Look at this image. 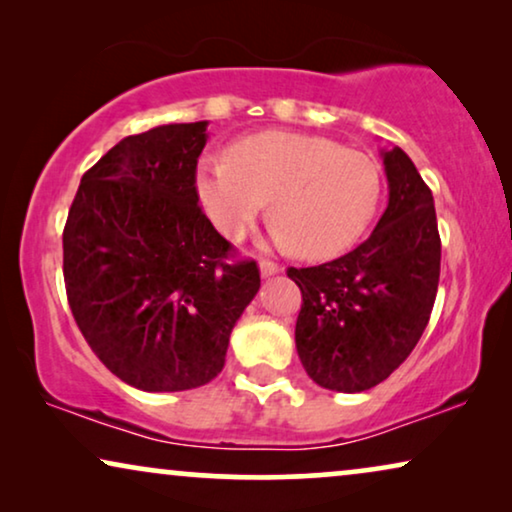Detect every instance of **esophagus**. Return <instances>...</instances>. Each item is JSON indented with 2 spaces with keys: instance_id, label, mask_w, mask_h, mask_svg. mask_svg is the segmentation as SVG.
<instances>
[{
  "instance_id": "1",
  "label": "esophagus",
  "mask_w": 512,
  "mask_h": 512,
  "mask_svg": "<svg viewBox=\"0 0 512 512\" xmlns=\"http://www.w3.org/2000/svg\"><path fill=\"white\" fill-rule=\"evenodd\" d=\"M279 272V265L275 261H261V275L263 277H272Z\"/></svg>"
}]
</instances>
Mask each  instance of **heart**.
Here are the masks:
<instances>
[{
	"label": "heart",
	"mask_w": 512,
	"mask_h": 512,
	"mask_svg": "<svg viewBox=\"0 0 512 512\" xmlns=\"http://www.w3.org/2000/svg\"><path fill=\"white\" fill-rule=\"evenodd\" d=\"M195 191L230 240H242L270 200L275 240L319 261L366 233L380 205L382 174L368 153L328 137L265 130L230 144L228 160L202 158Z\"/></svg>",
	"instance_id": "obj_1"
}]
</instances>
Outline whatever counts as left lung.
<instances>
[{
  "instance_id": "1",
  "label": "left lung",
  "mask_w": 512,
  "mask_h": 512,
  "mask_svg": "<svg viewBox=\"0 0 512 512\" xmlns=\"http://www.w3.org/2000/svg\"><path fill=\"white\" fill-rule=\"evenodd\" d=\"M389 205L366 242L335 261L289 268L303 293L296 349L319 387L356 394L387 380L436 303L440 235L431 188L403 149L382 151Z\"/></svg>"
}]
</instances>
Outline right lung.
<instances>
[{
    "label": "right lung",
    "mask_w": 512,
    "mask_h": 512,
    "mask_svg": "<svg viewBox=\"0 0 512 512\" xmlns=\"http://www.w3.org/2000/svg\"><path fill=\"white\" fill-rule=\"evenodd\" d=\"M207 121L130 135L81 177L62 233L76 326L97 359L142 391H186L226 363L261 286L198 205Z\"/></svg>",
    "instance_id": "1"
}]
</instances>
